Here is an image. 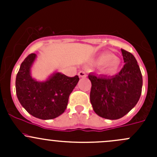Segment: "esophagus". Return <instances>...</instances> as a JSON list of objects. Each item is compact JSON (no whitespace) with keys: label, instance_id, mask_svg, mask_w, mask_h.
<instances>
[{"label":"esophagus","instance_id":"34e87169","mask_svg":"<svg viewBox=\"0 0 157 157\" xmlns=\"http://www.w3.org/2000/svg\"><path fill=\"white\" fill-rule=\"evenodd\" d=\"M78 76L80 77H86V74L84 72V71H80V72L78 73Z\"/></svg>","mask_w":157,"mask_h":157}]
</instances>
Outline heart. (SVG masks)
I'll return each instance as SVG.
<instances>
[{
    "instance_id": "1",
    "label": "heart",
    "mask_w": 157,
    "mask_h": 157,
    "mask_svg": "<svg viewBox=\"0 0 157 157\" xmlns=\"http://www.w3.org/2000/svg\"><path fill=\"white\" fill-rule=\"evenodd\" d=\"M97 65H102L104 71L108 74L116 72L121 65V61L118 58L114 56L110 52H103L95 60Z\"/></svg>"
}]
</instances>
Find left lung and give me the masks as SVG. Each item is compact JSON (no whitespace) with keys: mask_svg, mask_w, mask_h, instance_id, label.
Here are the masks:
<instances>
[{"mask_svg":"<svg viewBox=\"0 0 157 157\" xmlns=\"http://www.w3.org/2000/svg\"><path fill=\"white\" fill-rule=\"evenodd\" d=\"M125 63L114 76L90 74L92 83L90 102L99 116L110 120L122 118L138 102L143 86V78L134 55L121 49Z\"/></svg>","mask_w":157,"mask_h":157,"instance_id":"8db88e82","label":"left lung"}]
</instances>
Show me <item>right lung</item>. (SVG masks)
Masks as SVG:
<instances>
[{
	"label": "right lung",
	"mask_w": 157,
	"mask_h": 157,
	"mask_svg": "<svg viewBox=\"0 0 157 157\" xmlns=\"http://www.w3.org/2000/svg\"><path fill=\"white\" fill-rule=\"evenodd\" d=\"M36 57L30 54L22 62L16 77L17 96L30 115L39 119H53L64 112L70 94L80 79L77 75L69 77L55 72L43 81L36 80L31 70Z\"/></svg>",
	"instance_id": "1"
}]
</instances>
